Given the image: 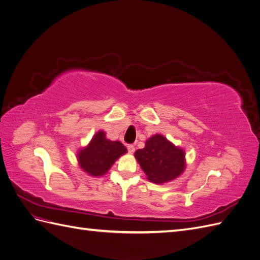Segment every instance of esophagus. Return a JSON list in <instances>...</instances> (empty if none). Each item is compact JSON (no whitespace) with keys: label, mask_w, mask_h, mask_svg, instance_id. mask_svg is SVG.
Listing matches in <instances>:
<instances>
[{"label":"esophagus","mask_w":260,"mask_h":260,"mask_svg":"<svg viewBox=\"0 0 260 260\" xmlns=\"http://www.w3.org/2000/svg\"><path fill=\"white\" fill-rule=\"evenodd\" d=\"M127 148H128V152H129V153H131V154L136 151V147L133 146L132 144H129V145L127 146Z\"/></svg>","instance_id":"esophagus-1"}]
</instances>
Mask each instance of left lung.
I'll list each match as a JSON object with an SVG mask.
<instances>
[{"instance_id": "8db88e82", "label": "left lung", "mask_w": 260, "mask_h": 260, "mask_svg": "<svg viewBox=\"0 0 260 260\" xmlns=\"http://www.w3.org/2000/svg\"><path fill=\"white\" fill-rule=\"evenodd\" d=\"M135 156L147 179L154 183L176 179L185 167L184 152L160 135L148 139L145 147L138 149Z\"/></svg>"}]
</instances>
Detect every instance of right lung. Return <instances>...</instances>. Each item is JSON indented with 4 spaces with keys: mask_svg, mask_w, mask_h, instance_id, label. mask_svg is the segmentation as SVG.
<instances>
[{
    "mask_svg": "<svg viewBox=\"0 0 260 260\" xmlns=\"http://www.w3.org/2000/svg\"><path fill=\"white\" fill-rule=\"evenodd\" d=\"M127 153V148L118 141H109L103 131L93 137L88 147L78 155L81 168L89 175L99 177L106 174L118 157Z\"/></svg>",
    "mask_w": 260,
    "mask_h": 260,
    "instance_id": "1",
    "label": "right lung"
}]
</instances>
